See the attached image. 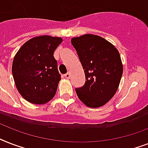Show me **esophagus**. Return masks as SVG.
<instances>
[{"label": "esophagus", "instance_id": "obj_1", "mask_svg": "<svg viewBox=\"0 0 148 148\" xmlns=\"http://www.w3.org/2000/svg\"><path fill=\"white\" fill-rule=\"evenodd\" d=\"M70 77H71V74H70L69 73H67V74H64V77H65V78L69 79V78H70Z\"/></svg>", "mask_w": 148, "mask_h": 148}]
</instances>
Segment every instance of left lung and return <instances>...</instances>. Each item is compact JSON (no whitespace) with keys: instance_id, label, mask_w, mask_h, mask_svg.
Segmentation results:
<instances>
[{"instance_id":"left-lung-1","label":"left lung","mask_w":148,"mask_h":148,"mask_svg":"<svg viewBox=\"0 0 148 148\" xmlns=\"http://www.w3.org/2000/svg\"><path fill=\"white\" fill-rule=\"evenodd\" d=\"M71 44L86 78L84 85L75 89L77 97L89 108L103 106L114 96L121 79L123 64L119 52L108 40L90 34L73 38Z\"/></svg>"}]
</instances>
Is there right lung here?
I'll use <instances>...</instances> for the list:
<instances>
[{
  "label": "right lung",
  "mask_w": 148,
  "mask_h": 148,
  "mask_svg": "<svg viewBox=\"0 0 148 148\" xmlns=\"http://www.w3.org/2000/svg\"><path fill=\"white\" fill-rule=\"evenodd\" d=\"M62 38L42 35L27 40L15 54L12 74L22 97L30 103L44 104L54 97L60 75L53 52Z\"/></svg>",
  "instance_id": "1"
}]
</instances>
